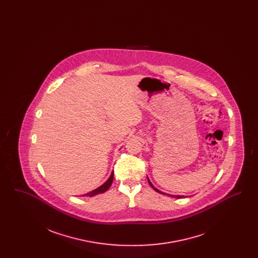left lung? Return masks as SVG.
Wrapping results in <instances>:
<instances>
[{
	"label": "left lung",
	"instance_id": "1",
	"mask_svg": "<svg viewBox=\"0 0 258 258\" xmlns=\"http://www.w3.org/2000/svg\"><path fill=\"white\" fill-rule=\"evenodd\" d=\"M148 183H149V184H150V185H151V186H152V187H153V188H154V189H155V190H156L157 192H159V194H161V195H163V196H168V197H175V198H184V197H184V196H171V195H167V194H164V192L160 191V189H158L157 187H155V186H154V184L151 183V181L149 180V178H148Z\"/></svg>",
	"mask_w": 258,
	"mask_h": 258
}]
</instances>
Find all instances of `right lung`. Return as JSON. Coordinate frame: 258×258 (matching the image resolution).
<instances>
[{"label": "right lung", "mask_w": 258, "mask_h": 258, "mask_svg": "<svg viewBox=\"0 0 258 258\" xmlns=\"http://www.w3.org/2000/svg\"><path fill=\"white\" fill-rule=\"evenodd\" d=\"M113 178H114V173L112 172L110 177L107 179V181H106L104 184H101L100 186H98V188H96V189H94V190L88 192L86 195H83V197H94V196H97L98 194H103V192H105V191L110 187L112 182H113Z\"/></svg>", "instance_id": "add662e5"}]
</instances>
